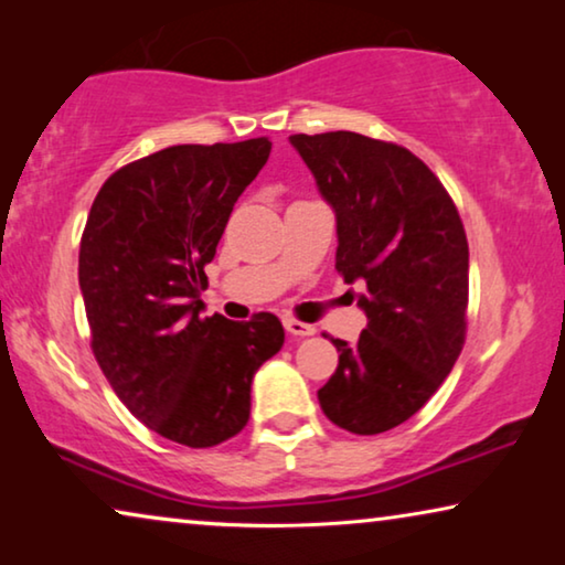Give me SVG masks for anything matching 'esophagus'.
Returning a JSON list of instances; mask_svg holds the SVG:
<instances>
[{
	"label": "esophagus",
	"instance_id": "obj_1",
	"mask_svg": "<svg viewBox=\"0 0 565 565\" xmlns=\"http://www.w3.org/2000/svg\"><path fill=\"white\" fill-rule=\"evenodd\" d=\"M285 329H288V334H292V337H311L316 331L311 323H303L298 319H285Z\"/></svg>",
	"mask_w": 565,
	"mask_h": 565
}]
</instances>
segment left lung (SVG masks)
I'll return each instance as SVG.
<instances>
[{
    "instance_id": "1",
    "label": "left lung",
    "mask_w": 565,
    "mask_h": 565,
    "mask_svg": "<svg viewBox=\"0 0 565 565\" xmlns=\"http://www.w3.org/2000/svg\"><path fill=\"white\" fill-rule=\"evenodd\" d=\"M337 213V273L360 285L358 344L331 339L339 365L323 414L381 435L419 412L460 358L468 329V238L450 192L404 146L352 130L290 136Z\"/></svg>"
}]
</instances>
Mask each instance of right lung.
I'll return each mask as SVG.
<instances>
[{
  "mask_svg": "<svg viewBox=\"0 0 565 565\" xmlns=\"http://www.w3.org/2000/svg\"><path fill=\"white\" fill-rule=\"evenodd\" d=\"M269 149L267 136L169 146L107 177L87 215L79 288L92 352L128 412L172 443L238 435L252 377L285 342L273 313L200 316L205 265Z\"/></svg>",
  "mask_w": 565,
  "mask_h": 565,
  "instance_id": "add662e5",
  "label": "right lung"
}]
</instances>
